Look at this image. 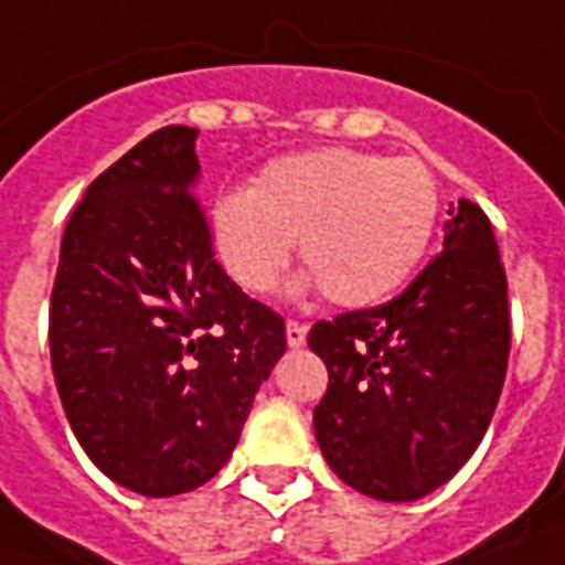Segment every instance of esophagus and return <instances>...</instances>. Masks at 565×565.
<instances>
[{"label":"esophagus","mask_w":565,"mask_h":565,"mask_svg":"<svg viewBox=\"0 0 565 565\" xmlns=\"http://www.w3.org/2000/svg\"><path fill=\"white\" fill-rule=\"evenodd\" d=\"M306 337H309V327L299 321H287V345L290 349H302L306 345Z\"/></svg>","instance_id":"esophagus-1"}]
</instances>
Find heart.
I'll list each match as a JSON object with an SVG mask.
<instances>
[{
  "label": "heart",
  "instance_id": "1",
  "mask_svg": "<svg viewBox=\"0 0 565 565\" xmlns=\"http://www.w3.org/2000/svg\"><path fill=\"white\" fill-rule=\"evenodd\" d=\"M437 211V180L419 159L311 149L269 161L254 189L223 195L211 232L223 269L247 294H269L299 238L311 271L302 287L321 284L330 302L354 309L416 269Z\"/></svg>",
  "mask_w": 565,
  "mask_h": 565
}]
</instances>
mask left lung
I'll return each mask as SVG.
<instances>
[{"label": "left lung", "instance_id": "obj_1", "mask_svg": "<svg viewBox=\"0 0 565 565\" xmlns=\"http://www.w3.org/2000/svg\"><path fill=\"white\" fill-rule=\"evenodd\" d=\"M444 250L392 302L318 321L330 373L315 437L342 483L416 502L471 459L508 373V278L489 216L449 204Z\"/></svg>", "mask_w": 565, "mask_h": 565}]
</instances>
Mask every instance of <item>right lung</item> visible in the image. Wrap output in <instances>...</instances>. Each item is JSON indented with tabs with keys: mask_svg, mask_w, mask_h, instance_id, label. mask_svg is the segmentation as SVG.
I'll return each mask as SVG.
<instances>
[{
	"mask_svg": "<svg viewBox=\"0 0 565 565\" xmlns=\"http://www.w3.org/2000/svg\"><path fill=\"white\" fill-rule=\"evenodd\" d=\"M195 137L159 128L85 189L51 290L63 413L88 459L149 499L226 465L287 349L281 315L216 263Z\"/></svg>",
	"mask_w": 565,
	"mask_h": 565,
	"instance_id": "1",
	"label": "right lung"
}]
</instances>
